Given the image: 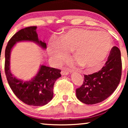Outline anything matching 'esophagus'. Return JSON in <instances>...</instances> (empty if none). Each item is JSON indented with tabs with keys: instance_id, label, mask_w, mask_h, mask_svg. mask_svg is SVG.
<instances>
[{
	"instance_id": "esophagus-1",
	"label": "esophagus",
	"mask_w": 128,
	"mask_h": 128,
	"mask_svg": "<svg viewBox=\"0 0 128 128\" xmlns=\"http://www.w3.org/2000/svg\"><path fill=\"white\" fill-rule=\"evenodd\" d=\"M69 73V72L68 71H66V70H62L61 71V74L62 75V76H64V75H67Z\"/></svg>"
}]
</instances>
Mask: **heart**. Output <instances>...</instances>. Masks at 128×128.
Returning a JSON list of instances; mask_svg holds the SVG:
<instances>
[{"label":"heart","mask_w":128,"mask_h":128,"mask_svg":"<svg viewBox=\"0 0 128 128\" xmlns=\"http://www.w3.org/2000/svg\"><path fill=\"white\" fill-rule=\"evenodd\" d=\"M111 46V38L106 32L76 29L62 35L59 41L50 42L48 54L56 65H60L72 50L77 63L85 69L93 70L106 59Z\"/></svg>","instance_id":"obj_1"}]
</instances>
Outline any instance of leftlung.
Returning <instances> with one entry per match:
<instances>
[{"mask_svg": "<svg viewBox=\"0 0 128 128\" xmlns=\"http://www.w3.org/2000/svg\"><path fill=\"white\" fill-rule=\"evenodd\" d=\"M122 74L120 51L116 46L111 49L101 70L84 75L82 86L76 89V97L86 104H95L110 97L120 83Z\"/></svg>", "mask_w": 128, "mask_h": 128, "instance_id": "8db88e82", "label": "left lung"}]
</instances>
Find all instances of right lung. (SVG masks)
<instances>
[{"label":"right lung","instance_id":"right-lung-1","mask_svg":"<svg viewBox=\"0 0 128 128\" xmlns=\"http://www.w3.org/2000/svg\"><path fill=\"white\" fill-rule=\"evenodd\" d=\"M36 27H26L16 33L8 42L5 50V73L8 83L14 94L25 104L32 106H43L53 98L55 82L61 77L60 70L41 65L39 70L31 80L24 81L17 78L10 70V55L12 48L18 42H35L42 49L46 43L38 39Z\"/></svg>","mask_w":128,"mask_h":128}]
</instances>
